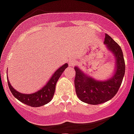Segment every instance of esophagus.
<instances>
[{
  "instance_id": "1",
  "label": "esophagus",
  "mask_w": 134,
  "mask_h": 134,
  "mask_svg": "<svg viewBox=\"0 0 134 134\" xmlns=\"http://www.w3.org/2000/svg\"><path fill=\"white\" fill-rule=\"evenodd\" d=\"M75 60L73 59V58H70L69 60V66H71V67H72V66H74V65H75Z\"/></svg>"
}]
</instances>
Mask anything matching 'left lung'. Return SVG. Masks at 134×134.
Returning <instances> with one entry per match:
<instances>
[{"instance_id": "obj_1", "label": "left lung", "mask_w": 134, "mask_h": 134, "mask_svg": "<svg viewBox=\"0 0 134 134\" xmlns=\"http://www.w3.org/2000/svg\"><path fill=\"white\" fill-rule=\"evenodd\" d=\"M104 43L116 58V70L110 79L106 81L95 80L85 75L77 67H74L76 95L82 102L92 105L103 103L114 97L121 86L125 71L123 54L119 45L107 34H105Z\"/></svg>"}]
</instances>
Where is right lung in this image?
Segmentation results:
<instances>
[{"instance_id":"1","label":"right lung","mask_w":134,"mask_h":134,"mask_svg":"<svg viewBox=\"0 0 134 134\" xmlns=\"http://www.w3.org/2000/svg\"><path fill=\"white\" fill-rule=\"evenodd\" d=\"M67 67H68V64L65 63L60 68H58L54 73L52 77L48 81L46 86L43 87L41 90L32 94H22L19 93L12 87L9 81H8V86L13 95L17 99L31 107H40L49 103L51 101L54 95L57 81L59 79L64 70Z\"/></svg>"}]
</instances>
